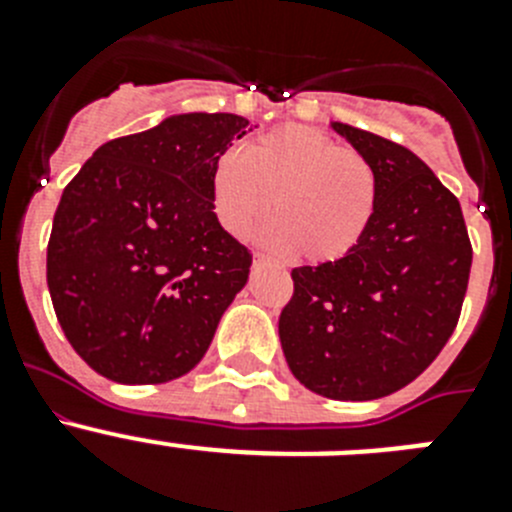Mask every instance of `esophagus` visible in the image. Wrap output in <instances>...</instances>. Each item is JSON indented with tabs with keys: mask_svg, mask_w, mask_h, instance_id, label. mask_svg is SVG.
Returning a JSON list of instances; mask_svg holds the SVG:
<instances>
[{
	"mask_svg": "<svg viewBox=\"0 0 512 512\" xmlns=\"http://www.w3.org/2000/svg\"><path fill=\"white\" fill-rule=\"evenodd\" d=\"M261 266H269L266 256H253V269H261Z\"/></svg>",
	"mask_w": 512,
	"mask_h": 512,
	"instance_id": "1",
	"label": "esophagus"
}]
</instances>
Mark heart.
<instances>
[{
    "label": "heart",
    "mask_w": 512,
    "mask_h": 512,
    "mask_svg": "<svg viewBox=\"0 0 512 512\" xmlns=\"http://www.w3.org/2000/svg\"><path fill=\"white\" fill-rule=\"evenodd\" d=\"M266 241L310 264H333L359 246L377 205V174L359 151L320 130L287 125L225 153L212 171V207L225 230L248 238L269 220Z\"/></svg>",
    "instance_id": "1"
}]
</instances>
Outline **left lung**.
<instances>
[{"label":"left lung","instance_id":"1","mask_svg":"<svg viewBox=\"0 0 512 512\" xmlns=\"http://www.w3.org/2000/svg\"><path fill=\"white\" fill-rule=\"evenodd\" d=\"M330 128L374 166L377 205L348 256L292 271L279 341L310 392L377 400L413 382L446 346L472 246L459 200L413 151L343 122Z\"/></svg>","mask_w":512,"mask_h":512}]
</instances>
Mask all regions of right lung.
Masks as SVG:
<instances>
[{
    "mask_svg": "<svg viewBox=\"0 0 512 512\" xmlns=\"http://www.w3.org/2000/svg\"><path fill=\"white\" fill-rule=\"evenodd\" d=\"M251 122L169 115L99 146L63 189L48 241L53 310L76 354L120 384L192 372L246 287L251 253L212 210V171Z\"/></svg>",
    "mask_w": 512,
    "mask_h": 512,
    "instance_id": "right-lung-1",
    "label": "right lung"
}]
</instances>
